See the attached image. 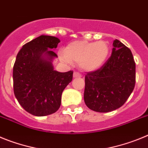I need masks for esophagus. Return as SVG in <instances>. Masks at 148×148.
Returning <instances> with one entry per match:
<instances>
[{"label":"esophagus","mask_w":148,"mask_h":148,"mask_svg":"<svg viewBox=\"0 0 148 148\" xmlns=\"http://www.w3.org/2000/svg\"><path fill=\"white\" fill-rule=\"evenodd\" d=\"M73 77L74 78H81L82 75L78 72H74V73H73Z\"/></svg>","instance_id":"esophagus-1"}]
</instances>
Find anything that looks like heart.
Wrapping results in <instances>:
<instances>
[{"instance_id":"b5f03b06","label":"heart","mask_w":148,"mask_h":148,"mask_svg":"<svg viewBox=\"0 0 148 148\" xmlns=\"http://www.w3.org/2000/svg\"><path fill=\"white\" fill-rule=\"evenodd\" d=\"M109 53V45L104 40H76L68 44L64 53H60L59 56L63 61L79 63L82 70L91 72L104 64Z\"/></svg>"}]
</instances>
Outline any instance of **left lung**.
<instances>
[{"mask_svg": "<svg viewBox=\"0 0 148 148\" xmlns=\"http://www.w3.org/2000/svg\"><path fill=\"white\" fill-rule=\"evenodd\" d=\"M113 52L102 66L85 75L84 99L87 108L108 113L121 108L136 84V64L131 51L116 39Z\"/></svg>", "mask_w": 148, "mask_h": 148, "instance_id": "1", "label": "left lung"}]
</instances>
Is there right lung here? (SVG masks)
I'll use <instances>...</instances> for the list:
<instances>
[{"label": "right lung", "instance_id": "add662e5", "mask_svg": "<svg viewBox=\"0 0 148 148\" xmlns=\"http://www.w3.org/2000/svg\"><path fill=\"white\" fill-rule=\"evenodd\" d=\"M60 40L40 35L23 46L13 66L14 94L22 108L30 114L44 116L59 109L63 90L72 82L73 72L59 73L52 60ZM47 58H44V56Z\"/></svg>", "mask_w": 148, "mask_h": 148}]
</instances>
